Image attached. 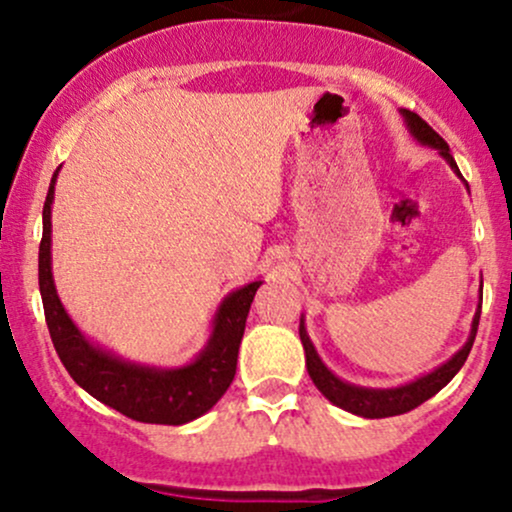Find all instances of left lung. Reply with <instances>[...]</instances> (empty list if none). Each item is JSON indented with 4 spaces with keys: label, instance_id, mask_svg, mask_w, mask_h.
I'll list each match as a JSON object with an SVG mask.
<instances>
[{
    "label": "left lung",
    "instance_id": "obj_1",
    "mask_svg": "<svg viewBox=\"0 0 512 512\" xmlns=\"http://www.w3.org/2000/svg\"><path fill=\"white\" fill-rule=\"evenodd\" d=\"M399 113H402L404 122H407L409 132L414 134L416 142L431 146V149H438V154L450 163V168L455 170L457 175H460L455 158L450 156L448 142L440 137L436 129L428 125L426 120H421L416 113H411V110H399ZM479 315H481V303L477 313H474L472 332H469L467 344H464L462 349L450 358V361H445L443 366H438L436 370H431V373L416 378L414 383L390 387V390H373V387H358V385L339 380L337 375L322 363V358L317 356L315 346L310 342L308 332H305L303 317H301V327H298V334H301V342L305 349V366H308L310 378H313L315 387L322 392V395L330 399L332 404H337V407H342L344 411H351V414L356 416H363V419H385V416L407 414V411L416 409L419 404H424L426 399H431L436 392L443 390V387L455 378L457 370L464 366L469 351H472L474 337H477V327H479Z\"/></svg>",
    "mask_w": 512,
    "mask_h": 512
}]
</instances>
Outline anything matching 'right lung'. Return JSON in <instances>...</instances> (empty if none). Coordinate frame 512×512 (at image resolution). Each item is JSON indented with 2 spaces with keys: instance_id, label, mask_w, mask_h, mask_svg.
Here are the masks:
<instances>
[{
  "instance_id": "right-lung-1",
  "label": "right lung",
  "mask_w": 512,
  "mask_h": 512,
  "mask_svg": "<svg viewBox=\"0 0 512 512\" xmlns=\"http://www.w3.org/2000/svg\"><path fill=\"white\" fill-rule=\"evenodd\" d=\"M60 170V168H57ZM57 170L52 175L43 207V240L38 252V284L43 296L45 322L57 356L74 383L98 402L108 404L142 424L180 426L207 414L233 383L240 339L245 332L250 303L262 281L228 293L214 315V330L195 361L180 368L139 366L91 344L57 296L52 279V199Z\"/></svg>"
}]
</instances>
